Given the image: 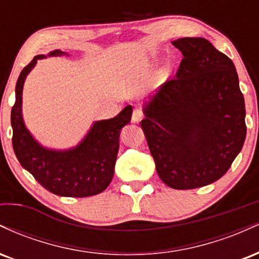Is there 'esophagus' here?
Returning a JSON list of instances; mask_svg holds the SVG:
<instances>
[{"mask_svg": "<svg viewBox=\"0 0 259 259\" xmlns=\"http://www.w3.org/2000/svg\"><path fill=\"white\" fill-rule=\"evenodd\" d=\"M141 118H142V112L140 111L139 108L134 109L133 117H132V120L134 121V123H139V121L141 120Z\"/></svg>", "mask_w": 259, "mask_h": 259, "instance_id": "34e87169", "label": "esophagus"}]
</instances>
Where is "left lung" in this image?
Instances as JSON below:
<instances>
[{"mask_svg":"<svg viewBox=\"0 0 259 259\" xmlns=\"http://www.w3.org/2000/svg\"><path fill=\"white\" fill-rule=\"evenodd\" d=\"M173 45L184 58L145 105L141 127L160 180L197 189L221 179L241 151L245 100L233 61L209 41L183 37Z\"/></svg>","mask_w":259,"mask_h":259,"instance_id":"1","label":"left lung"}]
</instances>
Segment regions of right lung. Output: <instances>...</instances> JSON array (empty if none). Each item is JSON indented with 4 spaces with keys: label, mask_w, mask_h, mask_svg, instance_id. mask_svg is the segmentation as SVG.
Wrapping results in <instances>:
<instances>
[{
    "label": "right lung",
    "mask_w": 259,
    "mask_h": 259,
    "mask_svg": "<svg viewBox=\"0 0 259 259\" xmlns=\"http://www.w3.org/2000/svg\"><path fill=\"white\" fill-rule=\"evenodd\" d=\"M56 50L49 56H63ZM38 55L20 73L16 86V103L12 107V145L20 165L52 194L65 197H89L105 191L111 184L119 148L120 129L132 119L133 107L126 106L119 114L96 121L85 139L75 148L52 151L35 141L22 117V94L24 80L35 67Z\"/></svg>",
    "instance_id": "right-lung-1"
}]
</instances>
